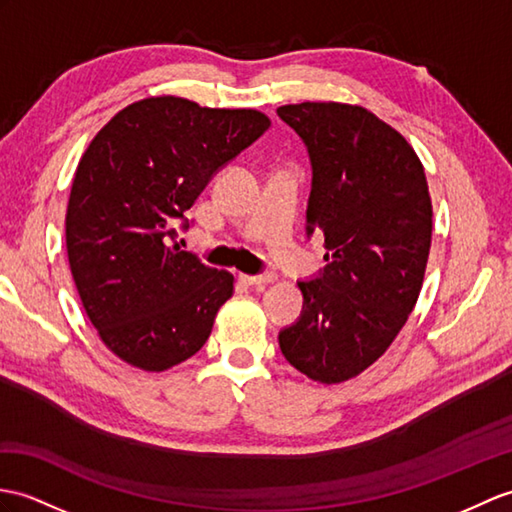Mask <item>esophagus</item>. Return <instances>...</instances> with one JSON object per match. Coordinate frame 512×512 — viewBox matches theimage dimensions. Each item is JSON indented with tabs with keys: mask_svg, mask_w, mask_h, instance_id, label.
I'll return each instance as SVG.
<instances>
[{
	"mask_svg": "<svg viewBox=\"0 0 512 512\" xmlns=\"http://www.w3.org/2000/svg\"><path fill=\"white\" fill-rule=\"evenodd\" d=\"M240 279L248 285H268L277 279L275 272H264V275H240Z\"/></svg>",
	"mask_w": 512,
	"mask_h": 512,
	"instance_id": "1",
	"label": "esophagus"
}]
</instances>
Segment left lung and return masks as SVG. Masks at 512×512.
<instances>
[{"instance_id": "8db88e82", "label": "left lung", "mask_w": 512, "mask_h": 512, "mask_svg": "<svg viewBox=\"0 0 512 512\" xmlns=\"http://www.w3.org/2000/svg\"><path fill=\"white\" fill-rule=\"evenodd\" d=\"M277 115L312 163L307 235L327 266L299 281L303 312L279 331L296 371L340 384L382 358L419 299L432 244V198L417 152L358 104L301 102Z\"/></svg>"}]
</instances>
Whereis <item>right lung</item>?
<instances>
[{"label":"right lung","mask_w":512,"mask_h":512,"mask_svg":"<svg viewBox=\"0 0 512 512\" xmlns=\"http://www.w3.org/2000/svg\"><path fill=\"white\" fill-rule=\"evenodd\" d=\"M270 128L255 109L159 95L128 104L82 154L65 240L82 307L117 358L159 373L207 342L233 275L176 244L211 176Z\"/></svg>","instance_id":"1"}]
</instances>
